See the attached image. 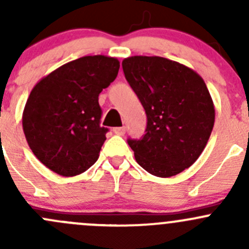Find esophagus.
<instances>
[{
	"label": "esophagus",
	"instance_id": "1",
	"mask_svg": "<svg viewBox=\"0 0 249 249\" xmlns=\"http://www.w3.org/2000/svg\"><path fill=\"white\" fill-rule=\"evenodd\" d=\"M125 131H126V127L125 126H120V127H113V132L117 135H120V136H123V135L125 134Z\"/></svg>",
	"mask_w": 249,
	"mask_h": 249
}]
</instances>
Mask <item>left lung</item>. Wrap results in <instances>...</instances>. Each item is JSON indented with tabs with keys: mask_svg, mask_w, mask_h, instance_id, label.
<instances>
[{
	"mask_svg": "<svg viewBox=\"0 0 249 249\" xmlns=\"http://www.w3.org/2000/svg\"><path fill=\"white\" fill-rule=\"evenodd\" d=\"M123 71L147 114L141 140H127L141 167L172 177L201 155L214 125L212 97L200 74L160 56H130Z\"/></svg>",
	"mask_w": 249,
	"mask_h": 249,
	"instance_id": "8db88e82",
	"label": "left lung"
}]
</instances>
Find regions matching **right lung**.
<instances>
[{
  "label": "right lung",
  "instance_id": "add662e5",
  "mask_svg": "<svg viewBox=\"0 0 249 249\" xmlns=\"http://www.w3.org/2000/svg\"><path fill=\"white\" fill-rule=\"evenodd\" d=\"M119 61L83 56L42 78L30 92L22 129L37 159L64 177L80 175L99 159L108 129L100 126V92L117 78Z\"/></svg>",
  "mask_w": 249,
  "mask_h": 249
}]
</instances>
